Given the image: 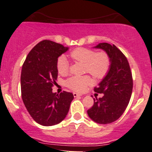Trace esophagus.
I'll use <instances>...</instances> for the list:
<instances>
[{
  "instance_id": "34e87169",
  "label": "esophagus",
  "mask_w": 152,
  "mask_h": 152,
  "mask_svg": "<svg viewBox=\"0 0 152 152\" xmlns=\"http://www.w3.org/2000/svg\"><path fill=\"white\" fill-rule=\"evenodd\" d=\"M73 96H74V97H78L82 96V95H81V94H79V93H76V92H73Z\"/></svg>"
}]
</instances>
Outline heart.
Instances as JSON below:
<instances>
[{"label": "heart", "mask_w": 152, "mask_h": 152, "mask_svg": "<svg viewBox=\"0 0 152 152\" xmlns=\"http://www.w3.org/2000/svg\"><path fill=\"white\" fill-rule=\"evenodd\" d=\"M71 57L73 60L84 63L85 65V71L97 79H103L109 71L110 59L105 52L96 53L92 49L77 48L72 51ZM57 69L61 75L68 73V61L65 56L61 55L57 59ZM91 84L92 79L88 76H72L66 81V85L77 92L85 90L87 86Z\"/></svg>", "instance_id": "1"}]
</instances>
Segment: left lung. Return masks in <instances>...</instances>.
<instances>
[{
    "instance_id": "8db88e82",
    "label": "left lung",
    "mask_w": 152,
    "mask_h": 152,
    "mask_svg": "<svg viewBox=\"0 0 152 152\" xmlns=\"http://www.w3.org/2000/svg\"><path fill=\"white\" fill-rule=\"evenodd\" d=\"M92 48L103 50L110 59V68L95 92L103 93L94 98L93 106L87 111L92 121L98 124H110L117 120L125 111L132 91V77L126 57L115 45L100 43Z\"/></svg>"
}]
</instances>
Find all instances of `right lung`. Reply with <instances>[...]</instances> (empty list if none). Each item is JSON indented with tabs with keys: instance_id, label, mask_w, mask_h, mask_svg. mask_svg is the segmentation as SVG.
Wrapping results in <instances>:
<instances>
[{
	"instance_id": "add662e5",
	"label": "right lung",
	"mask_w": 152,
	"mask_h": 152,
	"mask_svg": "<svg viewBox=\"0 0 152 152\" xmlns=\"http://www.w3.org/2000/svg\"><path fill=\"white\" fill-rule=\"evenodd\" d=\"M69 49L62 44L44 40L29 52L21 72V92L23 103L30 116L39 124L52 126L66 117L73 95L52 92L58 71V57Z\"/></svg>"
}]
</instances>
